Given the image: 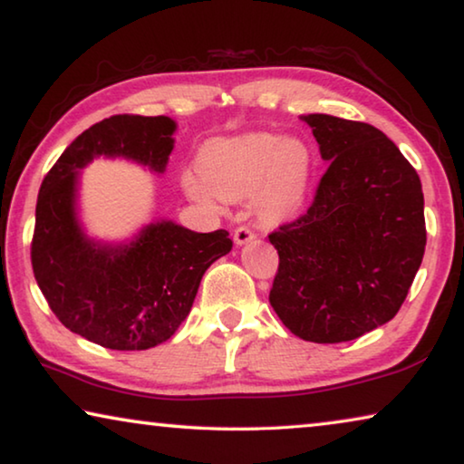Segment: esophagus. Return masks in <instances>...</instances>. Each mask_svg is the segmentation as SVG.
Listing matches in <instances>:
<instances>
[{
	"mask_svg": "<svg viewBox=\"0 0 464 464\" xmlns=\"http://www.w3.org/2000/svg\"><path fill=\"white\" fill-rule=\"evenodd\" d=\"M255 238H256V234L246 226H240L234 230V242H237V246H245V245H248V242H253Z\"/></svg>",
	"mask_w": 464,
	"mask_h": 464,
	"instance_id": "1",
	"label": "esophagus"
}]
</instances>
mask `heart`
<instances>
[{"label":"heart","mask_w":464,"mask_h":464,"mask_svg":"<svg viewBox=\"0 0 464 464\" xmlns=\"http://www.w3.org/2000/svg\"><path fill=\"white\" fill-rule=\"evenodd\" d=\"M197 169L180 179L188 199L216 208L253 195L256 214L279 222L306 203L314 158L302 140L255 131L205 143Z\"/></svg>","instance_id":"obj_1"}]
</instances>
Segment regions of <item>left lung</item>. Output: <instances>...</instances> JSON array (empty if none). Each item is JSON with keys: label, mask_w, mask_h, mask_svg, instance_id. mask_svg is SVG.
<instances>
[{"label": "left lung", "mask_w": 464, "mask_h": 464, "mask_svg": "<svg viewBox=\"0 0 464 464\" xmlns=\"http://www.w3.org/2000/svg\"><path fill=\"white\" fill-rule=\"evenodd\" d=\"M329 162L314 203L269 234V302L295 337L343 343L399 313L425 250L421 180L381 129L302 115Z\"/></svg>", "instance_id": "left-lung-1"}]
</instances>
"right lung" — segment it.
Listing matches in <instances>:
<instances>
[{"label":"right lung","mask_w":464,"mask_h":464,"mask_svg":"<svg viewBox=\"0 0 464 464\" xmlns=\"http://www.w3.org/2000/svg\"><path fill=\"white\" fill-rule=\"evenodd\" d=\"M170 117L115 115L86 129L44 177L33 238L36 284L72 333L117 352L169 341L191 313L203 273L232 250L226 230L199 234L154 219L123 240H102L82 222V170L127 160L164 174L174 148Z\"/></svg>","instance_id":"obj_1"}]
</instances>
